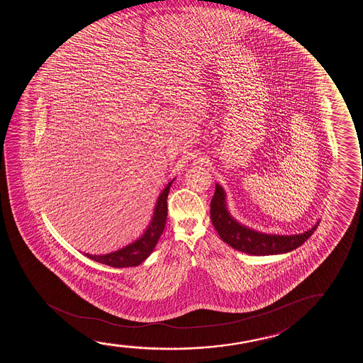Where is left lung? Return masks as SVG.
<instances>
[{
	"label": "left lung",
	"mask_w": 363,
	"mask_h": 363,
	"mask_svg": "<svg viewBox=\"0 0 363 363\" xmlns=\"http://www.w3.org/2000/svg\"><path fill=\"white\" fill-rule=\"evenodd\" d=\"M211 219L219 237L232 248L250 255H272L291 252L303 245L318 228V223L306 232L293 235H278L257 232L238 223L229 214L225 204L224 189L216 184V192L211 201Z\"/></svg>",
	"instance_id": "1"
}]
</instances>
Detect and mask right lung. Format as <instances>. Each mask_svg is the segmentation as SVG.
I'll return each instance as SVG.
<instances>
[{"label":"right lung","instance_id":"obj_1","mask_svg":"<svg viewBox=\"0 0 363 363\" xmlns=\"http://www.w3.org/2000/svg\"><path fill=\"white\" fill-rule=\"evenodd\" d=\"M172 182L174 179L169 182L160 194L157 203L155 207L152 220L150 222L149 227L145 230V233L139 239H136L134 243L129 244L113 253L104 254V255H93V254L86 253L84 254L85 257L113 268H129V267H138L143 263L145 259L152 253L161 234L164 232V224L167 219V196H169V187Z\"/></svg>","mask_w":363,"mask_h":363}]
</instances>
